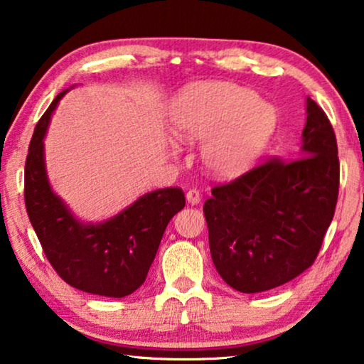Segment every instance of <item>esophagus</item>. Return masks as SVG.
I'll use <instances>...</instances> for the list:
<instances>
[{"mask_svg": "<svg viewBox=\"0 0 364 364\" xmlns=\"http://www.w3.org/2000/svg\"><path fill=\"white\" fill-rule=\"evenodd\" d=\"M186 200H188V204L198 205L200 203L199 191H196V189H189V191L186 193Z\"/></svg>", "mask_w": 364, "mask_h": 364, "instance_id": "1", "label": "esophagus"}]
</instances>
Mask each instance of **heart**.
<instances>
[{
  "label": "heart",
  "mask_w": 364,
  "mask_h": 364,
  "mask_svg": "<svg viewBox=\"0 0 364 364\" xmlns=\"http://www.w3.org/2000/svg\"><path fill=\"white\" fill-rule=\"evenodd\" d=\"M275 108L255 90L223 80L183 89L170 108V129L178 141L198 144L199 161L213 178H235L250 170L274 134Z\"/></svg>",
  "instance_id": "obj_1"
}]
</instances>
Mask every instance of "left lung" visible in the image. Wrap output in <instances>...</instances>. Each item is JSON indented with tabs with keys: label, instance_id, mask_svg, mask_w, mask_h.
<instances>
[{
	"label": "left lung",
	"instance_id": "1",
	"mask_svg": "<svg viewBox=\"0 0 364 364\" xmlns=\"http://www.w3.org/2000/svg\"><path fill=\"white\" fill-rule=\"evenodd\" d=\"M337 154L331 121L308 97L296 160L267 161L212 189L204 204L210 255L230 287L267 291L314 262L336 212Z\"/></svg>",
	"mask_w": 364,
	"mask_h": 364
}]
</instances>
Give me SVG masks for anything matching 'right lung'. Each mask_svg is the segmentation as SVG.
<instances>
[{
	"label": "right lung",
	"mask_w": 364,
	"mask_h": 364,
	"mask_svg": "<svg viewBox=\"0 0 364 364\" xmlns=\"http://www.w3.org/2000/svg\"><path fill=\"white\" fill-rule=\"evenodd\" d=\"M74 87V85H73ZM56 95L36 126L26 160V209L50 264L77 290L108 298L134 293L157 255L166 225L186 200L180 188L146 193L102 222H84L51 186L45 161V136Z\"/></svg>",
	"instance_id": "right-lung-1"
}]
</instances>
